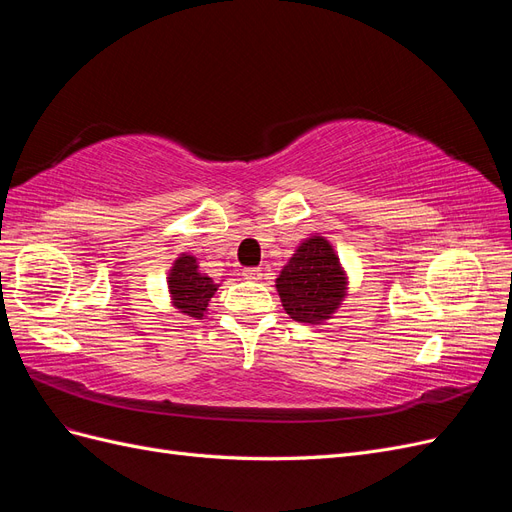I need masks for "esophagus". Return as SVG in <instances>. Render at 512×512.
Listing matches in <instances>:
<instances>
[{
  "label": "esophagus",
  "mask_w": 512,
  "mask_h": 512,
  "mask_svg": "<svg viewBox=\"0 0 512 512\" xmlns=\"http://www.w3.org/2000/svg\"><path fill=\"white\" fill-rule=\"evenodd\" d=\"M243 277H245V280H260V277H262V269H256V267L245 269V271H243Z\"/></svg>",
  "instance_id": "1"
}]
</instances>
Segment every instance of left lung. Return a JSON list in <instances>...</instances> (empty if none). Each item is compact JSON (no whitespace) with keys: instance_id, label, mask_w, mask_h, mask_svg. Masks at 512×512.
<instances>
[{"instance_id":"obj_1","label":"left lung","mask_w":512,"mask_h":512,"mask_svg":"<svg viewBox=\"0 0 512 512\" xmlns=\"http://www.w3.org/2000/svg\"><path fill=\"white\" fill-rule=\"evenodd\" d=\"M286 314L297 322L320 324L342 303L346 275L327 239L312 237L299 245L275 280Z\"/></svg>"}]
</instances>
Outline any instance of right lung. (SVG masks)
I'll return each instance as SVG.
<instances>
[{"label":"right lung","instance_id":"obj_1","mask_svg":"<svg viewBox=\"0 0 512 512\" xmlns=\"http://www.w3.org/2000/svg\"><path fill=\"white\" fill-rule=\"evenodd\" d=\"M168 288L173 294V303L181 314L200 320L207 312L211 297L218 290L209 275L200 273L194 256L181 254L168 275Z\"/></svg>","mask_w":512,"mask_h":512}]
</instances>
